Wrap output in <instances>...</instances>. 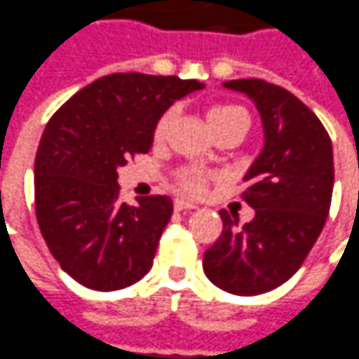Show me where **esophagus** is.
Instances as JSON below:
<instances>
[{"instance_id": "obj_1", "label": "esophagus", "mask_w": 359, "mask_h": 359, "mask_svg": "<svg viewBox=\"0 0 359 359\" xmlns=\"http://www.w3.org/2000/svg\"><path fill=\"white\" fill-rule=\"evenodd\" d=\"M197 205L194 201H189V199H185V197H177L175 199V209L177 211H182V209H196Z\"/></svg>"}]
</instances>
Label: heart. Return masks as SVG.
I'll return each mask as SVG.
<instances>
[{
	"label": "heart",
	"mask_w": 359,
	"mask_h": 359,
	"mask_svg": "<svg viewBox=\"0 0 359 359\" xmlns=\"http://www.w3.org/2000/svg\"><path fill=\"white\" fill-rule=\"evenodd\" d=\"M172 120H174V112L172 110L162 114V118L156 124V130H154V138L156 140L162 142L168 136V130L172 126ZM205 120H208L211 130H217L221 126H227V124H247L249 122L247 112L239 104H233V102H219V104L209 107L208 112H205ZM205 185H208V175L197 172V170H185L184 174L180 175V187L184 191L199 194V191L205 189Z\"/></svg>",
	"instance_id": "heart-1"
}]
</instances>
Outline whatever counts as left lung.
Returning <instances> with one entry per match:
<instances>
[{
    "instance_id": "8db88e82",
    "label": "left lung",
    "mask_w": 359,
    "mask_h": 359,
    "mask_svg": "<svg viewBox=\"0 0 359 359\" xmlns=\"http://www.w3.org/2000/svg\"><path fill=\"white\" fill-rule=\"evenodd\" d=\"M251 98L261 114L264 146L245 174L243 199L255 217L221 209L223 231L203 255V271L221 290L255 297L286 283L322 233L334 187L332 142L318 116L283 86L261 79L223 83Z\"/></svg>"
}]
</instances>
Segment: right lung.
<instances>
[{
    "label": "right lung",
    "instance_id": "right-lung-1",
    "mask_svg": "<svg viewBox=\"0 0 359 359\" xmlns=\"http://www.w3.org/2000/svg\"><path fill=\"white\" fill-rule=\"evenodd\" d=\"M199 88L180 76L108 74L69 98L45 126L35 158V213L50 255L76 283L110 292L151 269L174 201H118L116 170L148 154L163 112Z\"/></svg>",
    "mask_w": 359,
    "mask_h": 359
}]
</instances>
